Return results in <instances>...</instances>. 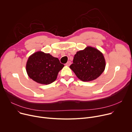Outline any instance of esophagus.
Segmentation results:
<instances>
[{"mask_svg": "<svg viewBox=\"0 0 132 132\" xmlns=\"http://www.w3.org/2000/svg\"><path fill=\"white\" fill-rule=\"evenodd\" d=\"M71 62L70 61H67V63L66 64V66H70V65H71Z\"/></svg>", "mask_w": 132, "mask_h": 132, "instance_id": "34e87169", "label": "esophagus"}]
</instances>
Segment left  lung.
I'll return each mask as SVG.
<instances>
[{
	"instance_id": "1",
	"label": "left lung",
	"mask_w": 132,
	"mask_h": 132,
	"mask_svg": "<svg viewBox=\"0 0 132 132\" xmlns=\"http://www.w3.org/2000/svg\"><path fill=\"white\" fill-rule=\"evenodd\" d=\"M73 63L69 66L76 76L83 82L95 80L103 72L106 60L102 52L95 48L87 46L77 51Z\"/></svg>"
}]
</instances>
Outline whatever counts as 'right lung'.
<instances>
[{
  "instance_id": "right-lung-1",
  "label": "right lung",
  "mask_w": 132,
  "mask_h": 132,
  "mask_svg": "<svg viewBox=\"0 0 132 132\" xmlns=\"http://www.w3.org/2000/svg\"><path fill=\"white\" fill-rule=\"evenodd\" d=\"M64 66L57 58L39 51L29 57L26 71L29 77L34 81L47 85L56 80L59 72Z\"/></svg>"
}]
</instances>
